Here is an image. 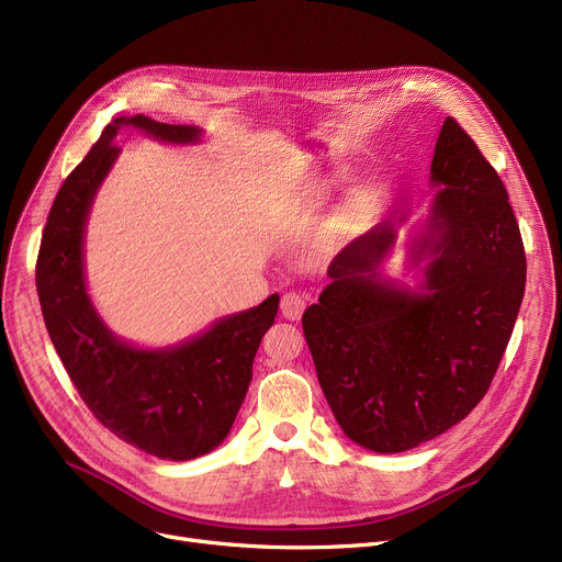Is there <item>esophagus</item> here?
I'll use <instances>...</instances> for the list:
<instances>
[{"label": "esophagus", "mask_w": 562, "mask_h": 562, "mask_svg": "<svg viewBox=\"0 0 562 562\" xmlns=\"http://www.w3.org/2000/svg\"><path fill=\"white\" fill-rule=\"evenodd\" d=\"M305 305H307V303H305L303 296H299V293L289 291V293H284L282 301H280V312H282V316L289 318V321H299V318L303 316V312H305Z\"/></svg>", "instance_id": "1"}]
</instances>
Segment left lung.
Returning <instances> with one entry per match:
<instances>
[{
	"instance_id": "left-lung-1",
	"label": "left lung",
	"mask_w": 562,
	"mask_h": 562,
	"mask_svg": "<svg viewBox=\"0 0 562 562\" xmlns=\"http://www.w3.org/2000/svg\"><path fill=\"white\" fill-rule=\"evenodd\" d=\"M430 172L441 189L412 252L430 257L424 291L378 276L398 227L382 221L333 259V282L303 314L337 424L375 453L415 449L481 403L524 299L526 255L508 191L451 115Z\"/></svg>"
}]
</instances>
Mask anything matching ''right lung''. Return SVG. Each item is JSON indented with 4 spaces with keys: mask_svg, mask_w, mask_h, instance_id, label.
Here are the masks:
<instances>
[{
    "mask_svg": "<svg viewBox=\"0 0 562 562\" xmlns=\"http://www.w3.org/2000/svg\"><path fill=\"white\" fill-rule=\"evenodd\" d=\"M121 125L170 143L200 138L198 127L166 125L140 113L115 117L104 127L49 210L36 261L41 310L72 385L104 428L150 456L193 460L216 449L229 432L280 296L273 293L261 305L225 316L200 337L164 350L127 346L106 330L83 284V225L121 153L113 143Z\"/></svg>",
    "mask_w": 562,
    "mask_h": 562,
    "instance_id": "right-lung-1",
    "label": "right lung"
}]
</instances>
